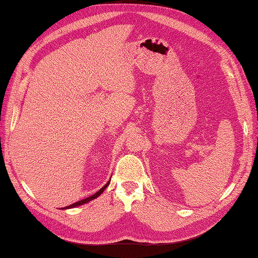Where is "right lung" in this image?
<instances>
[{
    "label": "right lung",
    "instance_id": "obj_1",
    "mask_svg": "<svg viewBox=\"0 0 258 258\" xmlns=\"http://www.w3.org/2000/svg\"><path fill=\"white\" fill-rule=\"evenodd\" d=\"M109 182H110V180L108 181V182L104 185L103 187H101V189L97 191L96 193H94L93 196H91V197H89V198H87V199H83V200H81V201H78V202H76V203H74V204H72V205H69V206H67V207H62V208H60V210H69V208H74V207H77V206H80V205H83V204H86V203H89L90 201H92V200H94V199H96L97 197H100L101 194L103 193V191L106 189L107 187V185L109 184Z\"/></svg>",
    "mask_w": 258,
    "mask_h": 258
}]
</instances>
